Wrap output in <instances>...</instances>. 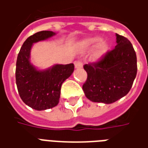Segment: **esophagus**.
Segmentation results:
<instances>
[{"label":"esophagus","mask_w":148,"mask_h":148,"mask_svg":"<svg viewBox=\"0 0 148 148\" xmlns=\"http://www.w3.org/2000/svg\"><path fill=\"white\" fill-rule=\"evenodd\" d=\"M74 66H75L76 68H82L83 64H82V60H76V61L74 62Z\"/></svg>","instance_id":"34e87169"}]
</instances>
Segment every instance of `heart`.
I'll return each instance as SVG.
<instances>
[{"label": "heart", "instance_id": "1", "mask_svg": "<svg viewBox=\"0 0 148 148\" xmlns=\"http://www.w3.org/2000/svg\"><path fill=\"white\" fill-rule=\"evenodd\" d=\"M99 39L98 38H90V39H88L86 40V45L87 47H90V46H93V44H95L97 41H98ZM106 43L104 42H100L97 46V48L95 50V52H94V54H93V58H95V59H97V58H99L101 55H103V53L105 52V50H106Z\"/></svg>", "mask_w": 148, "mask_h": 148}]
</instances>
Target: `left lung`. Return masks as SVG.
<instances>
[{
  "label": "left lung",
  "instance_id": "left-lung-1",
  "mask_svg": "<svg viewBox=\"0 0 148 148\" xmlns=\"http://www.w3.org/2000/svg\"><path fill=\"white\" fill-rule=\"evenodd\" d=\"M83 67L87 79L82 89L87 98L111 104L130 91L137 73L136 55L130 41L116 34L115 48Z\"/></svg>",
  "mask_w": 148,
  "mask_h": 148
}]
</instances>
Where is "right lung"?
<instances>
[{
    "instance_id": "obj_1",
    "label": "right lung",
    "mask_w": 148,
    "mask_h": 148,
    "mask_svg": "<svg viewBox=\"0 0 148 148\" xmlns=\"http://www.w3.org/2000/svg\"><path fill=\"white\" fill-rule=\"evenodd\" d=\"M55 34L51 31H41L29 36L21 47L16 59V83L18 93L27 106L39 111L58 105L62 84L74 70V65L70 63L55 65L46 71H37L30 63L32 44Z\"/></svg>"
}]
</instances>
